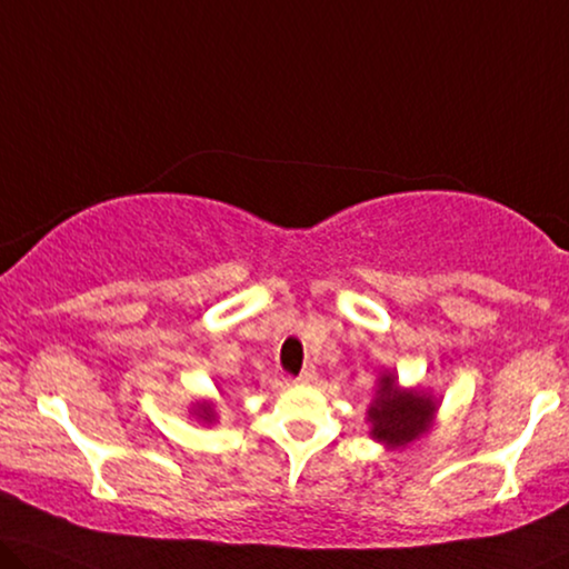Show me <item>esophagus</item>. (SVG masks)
<instances>
[{
  "instance_id": "esophagus-1",
  "label": "esophagus",
  "mask_w": 569,
  "mask_h": 569,
  "mask_svg": "<svg viewBox=\"0 0 569 569\" xmlns=\"http://www.w3.org/2000/svg\"><path fill=\"white\" fill-rule=\"evenodd\" d=\"M313 380H317V370H313V368H307V370H303V372H301V376H299V378H296V380H293V383H299V386H311V383H313Z\"/></svg>"
}]
</instances>
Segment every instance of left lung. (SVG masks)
I'll use <instances>...</instances> for the list:
<instances>
[{
  "label": "left lung",
  "instance_id": "left-lung-1",
  "mask_svg": "<svg viewBox=\"0 0 569 569\" xmlns=\"http://www.w3.org/2000/svg\"><path fill=\"white\" fill-rule=\"evenodd\" d=\"M437 417V401L421 388L398 386L393 372H383L378 378L376 398L368 409L370 437L388 449H403L413 439H419L431 427Z\"/></svg>",
  "mask_w": 569,
  "mask_h": 569
}]
</instances>
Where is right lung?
Segmentation results:
<instances>
[{
    "instance_id": "right-lung-1",
    "label": "right lung",
    "mask_w": 569,
    "mask_h": 569,
    "mask_svg": "<svg viewBox=\"0 0 569 569\" xmlns=\"http://www.w3.org/2000/svg\"><path fill=\"white\" fill-rule=\"evenodd\" d=\"M197 417L201 419V421H214V409H211V403L209 401H201L199 403V409H197Z\"/></svg>"
}]
</instances>
